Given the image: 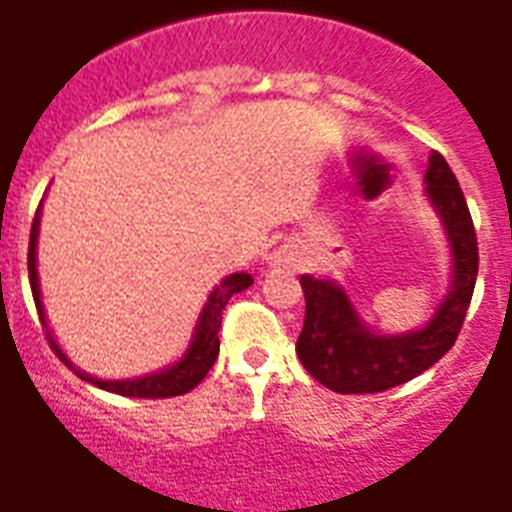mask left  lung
I'll list each match as a JSON object with an SVG mask.
<instances>
[{"label": "left lung", "instance_id": "8db88e82", "mask_svg": "<svg viewBox=\"0 0 512 512\" xmlns=\"http://www.w3.org/2000/svg\"><path fill=\"white\" fill-rule=\"evenodd\" d=\"M425 182L455 251L452 290L425 330L394 338L372 335L338 285L301 277L306 317L296 354L306 372L335 394H378L402 386L436 365L463 330L478 275L476 227L460 182L441 153L431 155Z\"/></svg>", "mask_w": 512, "mask_h": 512}]
</instances>
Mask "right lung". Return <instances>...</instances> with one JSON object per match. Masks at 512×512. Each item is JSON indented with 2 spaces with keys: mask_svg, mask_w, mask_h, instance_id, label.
Returning a JSON list of instances; mask_svg holds the SVG:
<instances>
[{
  "mask_svg": "<svg viewBox=\"0 0 512 512\" xmlns=\"http://www.w3.org/2000/svg\"><path fill=\"white\" fill-rule=\"evenodd\" d=\"M39 211H42V206L36 208L34 224H31V237H28V280H31V293H34L36 312H39V317H42L44 322L42 298H39V280H36V235H39ZM251 282H253L251 275L224 277L222 285H216L214 293L208 296V304L203 306L198 330H195L192 346L187 349L182 362L166 367V370L161 372H155V375H145V378H134V380L89 378L87 372L76 370V367L65 359L63 351L57 349V343L52 341V333H49V330H47V343H49V349L57 354V359L71 367L81 380H89V383H94L97 388H105V391H110V394L134 396V399H169V396H182L198 386L200 380L208 375V370L214 367L216 357H219V327H222L224 306H227V301H230L235 293L248 288Z\"/></svg>",
  "mask_w": 512,
  "mask_h": 512,
  "instance_id": "obj_1",
  "label": "right lung"
}]
</instances>
